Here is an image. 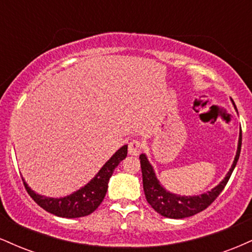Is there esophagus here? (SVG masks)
Here are the masks:
<instances>
[{
  "label": "esophagus",
  "mask_w": 252,
  "mask_h": 252,
  "mask_svg": "<svg viewBox=\"0 0 252 252\" xmlns=\"http://www.w3.org/2000/svg\"><path fill=\"white\" fill-rule=\"evenodd\" d=\"M128 152H129V155H132V156L140 155V153L142 152V143L137 140L131 141V142L129 143Z\"/></svg>",
  "instance_id": "esophagus-1"
}]
</instances>
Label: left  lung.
Segmentation results:
<instances>
[{
    "mask_svg": "<svg viewBox=\"0 0 252 252\" xmlns=\"http://www.w3.org/2000/svg\"><path fill=\"white\" fill-rule=\"evenodd\" d=\"M233 106L236 105L233 100L231 99ZM241 147H242V130L239 131L238 137V144H237V152L235 160H233L231 168L225 175V178L213 187L211 190L201 193V194L195 195H181L176 194V193L169 192L162 186L160 180L156 176V173L154 170V167L149 162L148 158L146 154L140 155L141 160V169H142V178H143V190L146 194L147 201L149 202L150 206L154 209L158 215L166 218L172 219H182L187 218V217L194 216L196 213L201 212L202 210L206 209L210 206L216 198L221 193L224 187L226 186L228 179H230L231 174H232L233 169H235L237 161L239 158V154H241Z\"/></svg>",
    "mask_w": 252,
    "mask_h": 252,
    "instance_id": "1",
    "label": "left lung"
}]
</instances>
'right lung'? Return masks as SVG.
I'll list each match as a JSON object with an SVG mask.
<instances>
[{
  "instance_id": "obj_1",
  "label": "right lung",
  "mask_w": 252,
  "mask_h": 252,
  "mask_svg": "<svg viewBox=\"0 0 252 252\" xmlns=\"http://www.w3.org/2000/svg\"><path fill=\"white\" fill-rule=\"evenodd\" d=\"M126 154H128V144H124L104 163L102 168L98 170L97 174L88 184L84 185L79 189L74 190L71 194L60 196V198L39 194L28 186L25 179L22 180H24L28 194L43 210L57 217H63V218H80V217L91 215L99 206L106 194L108 184L112 173L121 161L126 158Z\"/></svg>"
}]
</instances>
